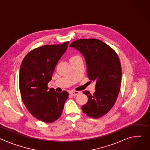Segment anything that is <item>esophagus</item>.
Listing matches in <instances>:
<instances>
[{
	"mask_svg": "<svg viewBox=\"0 0 150 150\" xmlns=\"http://www.w3.org/2000/svg\"><path fill=\"white\" fill-rule=\"evenodd\" d=\"M80 93H81V92H80V91H72L71 92V94L73 96H76L79 94Z\"/></svg>",
	"mask_w": 150,
	"mask_h": 150,
	"instance_id": "34e87169",
	"label": "esophagus"
}]
</instances>
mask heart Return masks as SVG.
Here are the masks:
<instances>
[{"instance_id": "obj_1", "label": "heart", "mask_w": 150, "mask_h": 150, "mask_svg": "<svg viewBox=\"0 0 150 150\" xmlns=\"http://www.w3.org/2000/svg\"><path fill=\"white\" fill-rule=\"evenodd\" d=\"M79 57V56H73V57H72L71 58V59H74V58H76V57Z\"/></svg>"}]
</instances>
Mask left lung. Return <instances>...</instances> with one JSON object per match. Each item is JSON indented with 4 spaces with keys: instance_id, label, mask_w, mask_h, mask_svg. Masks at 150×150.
<instances>
[{
    "instance_id": "8db88e82",
    "label": "left lung",
    "mask_w": 150,
    "mask_h": 150,
    "mask_svg": "<svg viewBox=\"0 0 150 150\" xmlns=\"http://www.w3.org/2000/svg\"><path fill=\"white\" fill-rule=\"evenodd\" d=\"M70 47L83 55L88 77L96 82L93 94L82 92L88 98L82 106V111L92 118L101 117L113 108L120 91L122 68L119 57L112 48L97 39H79Z\"/></svg>"
}]
</instances>
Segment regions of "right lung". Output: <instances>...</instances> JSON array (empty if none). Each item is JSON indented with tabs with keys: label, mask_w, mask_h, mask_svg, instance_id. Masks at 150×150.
Segmentation results:
<instances>
[{
	"label": "right lung",
	"mask_w": 150,
	"mask_h": 150,
	"mask_svg": "<svg viewBox=\"0 0 150 150\" xmlns=\"http://www.w3.org/2000/svg\"><path fill=\"white\" fill-rule=\"evenodd\" d=\"M69 41L62 45H45L30 52L21 63L19 90L24 105L36 119L46 123L56 121L61 116L69 94L49 90L47 84Z\"/></svg>",
	"instance_id": "right-lung-1"
}]
</instances>
